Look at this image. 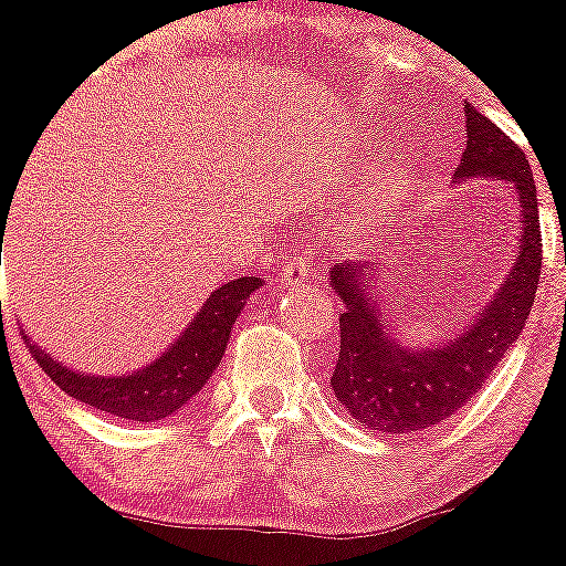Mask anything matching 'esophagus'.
Here are the masks:
<instances>
[{"label":"esophagus","mask_w":566,"mask_h":566,"mask_svg":"<svg viewBox=\"0 0 566 566\" xmlns=\"http://www.w3.org/2000/svg\"><path fill=\"white\" fill-rule=\"evenodd\" d=\"M310 273H313V256L310 253H290V259L284 262L282 284L284 287H298L302 282H307Z\"/></svg>","instance_id":"esophagus-1"}]
</instances>
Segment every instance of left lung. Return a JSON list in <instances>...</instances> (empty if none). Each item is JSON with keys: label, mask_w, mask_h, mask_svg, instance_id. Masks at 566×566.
I'll list each match as a JSON object with an SVG mask.
<instances>
[{"label": "left lung", "mask_w": 566, "mask_h": 566, "mask_svg": "<svg viewBox=\"0 0 566 566\" xmlns=\"http://www.w3.org/2000/svg\"><path fill=\"white\" fill-rule=\"evenodd\" d=\"M465 135L457 180L496 177L511 182L522 202V239L513 271L460 338L431 349H409L391 338L378 313L369 273L375 268L366 262H335L329 279L338 298H344V313L338 318L340 349L329 384L344 409L369 429L409 434L454 415L482 389L531 315L542 276V228L531 163L505 132L471 104H465Z\"/></svg>", "instance_id": "obj_1"}]
</instances>
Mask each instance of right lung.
Here are the masks:
<instances>
[{"mask_svg":"<svg viewBox=\"0 0 566 566\" xmlns=\"http://www.w3.org/2000/svg\"><path fill=\"white\" fill-rule=\"evenodd\" d=\"M259 287H262V279L242 276L213 290L195 321L182 329L180 338L155 364L132 375H112V378L81 375L30 344L28 335L24 340H28L30 355L48 371V378L70 397L120 420L155 422L171 417L182 403L200 395L226 355L233 321L242 313L253 290Z\"/></svg>","mask_w":566,"mask_h":566,"instance_id":"right-lung-1","label":"right lung"}]
</instances>
